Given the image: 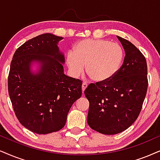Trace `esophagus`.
I'll use <instances>...</instances> for the list:
<instances>
[{"mask_svg": "<svg viewBox=\"0 0 160 160\" xmlns=\"http://www.w3.org/2000/svg\"><path fill=\"white\" fill-rule=\"evenodd\" d=\"M87 86H88V84L86 83V82H83V83L82 84V93H83L84 91L86 90V88H87Z\"/></svg>", "mask_w": 160, "mask_h": 160, "instance_id": "34e87169", "label": "esophagus"}]
</instances>
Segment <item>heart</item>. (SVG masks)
<instances>
[{"instance_id": "b5f03b06", "label": "heart", "mask_w": 160, "mask_h": 160, "mask_svg": "<svg viewBox=\"0 0 160 160\" xmlns=\"http://www.w3.org/2000/svg\"><path fill=\"white\" fill-rule=\"evenodd\" d=\"M69 51L66 62L70 72L78 77L86 72L93 80L102 82L111 80L120 69L123 60V50L117 43L105 39H86Z\"/></svg>"}]
</instances>
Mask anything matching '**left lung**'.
Returning <instances> with one entry per match:
<instances>
[{
    "label": "left lung",
    "mask_w": 160,
    "mask_h": 160,
    "mask_svg": "<svg viewBox=\"0 0 160 160\" xmlns=\"http://www.w3.org/2000/svg\"><path fill=\"white\" fill-rule=\"evenodd\" d=\"M117 38L125 54L121 68L111 80L90 84L84 92L89 101L87 122L106 135L122 132L136 121L148 88L145 57L128 40Z\"/></svg>",
    "instance_id": "8db88e82"
}]
</instances>
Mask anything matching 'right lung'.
I'll return each mask as SVG.
<instances>
[{
    "label": "right lung",
    "instance_id": "right-lung-1",
    "mask_svg": "<svg viewBox=\"0 0 160 160\" xmlns=\"http://www.w3.org/2000/svg\"><path fill=\"white\" fill-rule=\"evenodd\" d=\"M50 33L29 40L14 54L8 90L18 120L28 130L47 134L66 125L71 107L82 95L81 80L64 74L65 56Z\"/></svg>",
    "mask_w": 160,
    "mask_h": 160
}]
</instances>
